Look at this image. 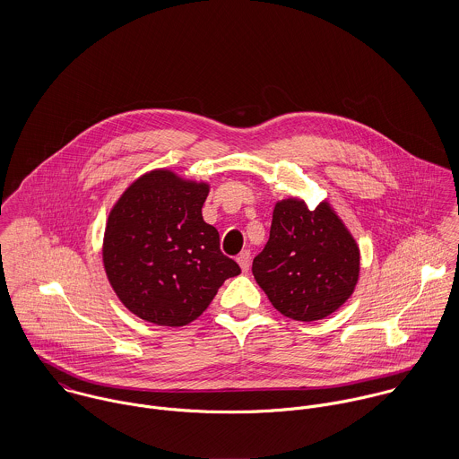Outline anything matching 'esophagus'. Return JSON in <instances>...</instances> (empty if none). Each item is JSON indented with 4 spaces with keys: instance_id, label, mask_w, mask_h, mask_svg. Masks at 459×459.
<instances>
[{
    "instance_id": "obj_1",
    "label": "esophagus",
    "mask_w": 459,
    "mask_h": 459,
    "mask_svg": "<svg viewBox=\"0 0 459 459\" xmlns=\"http://www.w3.org/2000/svg\"><path fill=\"white\" fill-rule=\"evenodd\" d=\"M237 262L240 264L242 272H249V268H251V253H249V251L240 253L238 258H237Z\"/></svg>"
}]
</instances>
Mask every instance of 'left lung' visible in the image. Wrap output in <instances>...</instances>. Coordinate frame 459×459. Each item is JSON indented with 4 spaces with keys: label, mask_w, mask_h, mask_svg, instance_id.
<instances>
[{
    "label": "left lung",
    "mask_w": 459,
    "mask_h": 459,
    "mask_svg": "<svg viewBox=\"0 0 459 459\" xmlns=\"http://www.w3.org/2000/svg\"><path fill=\"white\" fill-rule=\"evenodd\" d=\"M360 253L328 203L309 210L302 199L275 204L270 238L253 273L272 306L297 322H316L339 309L359 281Z\"/></svg>",
    "instance_id": "obj_1"
}]
</instances>
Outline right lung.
Masks as SVG:
<instances>
[{
	"label": "right lung",
	"mask_w": 459,
	"mask_h": 459,
	"mask_svg": "<svg viewBox=\"0 0 459 459\" xmlns=\"http://www.w3.org/2000/svg\"><path fill=\"white\" fill-rule=\"evenodd\" d=\"M208 186L157 169L137 178L113 206L104 268L124 306L155 325L196 320L238 263L222 255L219 233L201 215Z\"/></svg>",
	"instance_id": "obj_1"
}]
</instances>
